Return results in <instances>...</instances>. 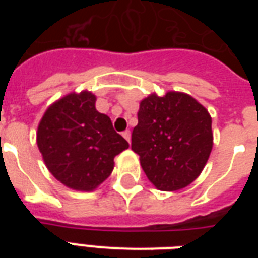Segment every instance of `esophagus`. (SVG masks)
<instances>
[{
  "label": "esophagus",
  "instance_id": "obj_1",
  "mask_svg": "<svg viewBox=\"0 0 258 258\" xmlns=\"http://www.w3.org/2000/svg\"><path fill=\"white\" fill-rule=\"evenodd\" d=\"M123 137H124V139L127 142H128V143H131V133H130L128 130H127V131H124V133H123Z\"/></svg>",
  "mask_w": 258,
  "mask_h": 258
}]
</instances>
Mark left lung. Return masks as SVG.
<instances>
[{
  "instance_id": "8db88e82",
  "label": "left lung",
  "mask_w": 258,
  "mask_h": 258,
  "mask_svg": "<svg viewBox=\"0 0 258 258\" xmlns=\"http://www.w3.org/2000/svg\"><path fill=\"white\" fill-rule=\"evenodd\" d=\"M131 149L162 191H176L200 176L213 149L212 116L183 92H154L139 104Z\"/></svg>"
}]
</instances>
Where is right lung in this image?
Instances as JSON below:
<instances>
[{"instance_id":"add662e5","label":"right lung","mask_w":258,"mask_h":258,"mask_svg":"<svg viewBox=\"0 0 258 258\" xmlns=\"http://www.w3.org/2000/svg\"><path fill=\"white\" fill-rule=\"evenodd\" d=\"M89 91L71 92L46 108L37 127V146L50 174L64 186L93 191L113 170V158L128 149L112 121L95 107Z\"/></svg>"}]
</instances>
